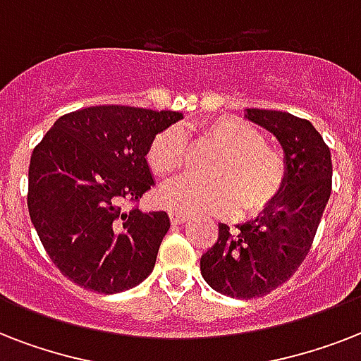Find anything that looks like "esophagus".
I'll use <instances>...</instances> for the list:
<instances>
[{
    "instance_id": "esophagus-1",
    "label": "esophagus",
    "mask_w": 361,
    "mask_h": 361,
    "mask_svg": "<svg viewBox=\"0 0 361 361\" xmlns=\"http://www.w3.org/2000/svg\"><path fill=\"white\" fill-rule=\"evenodd\" d=\"M187 219H189L187 215L176 214V212H170V223H172V225H183Z\"/></svg>"
}]
</instances>
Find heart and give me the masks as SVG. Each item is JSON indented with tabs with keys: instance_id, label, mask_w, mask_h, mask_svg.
Listing matches in <instances>:
<instances>
[{
	"instance_id": "1",
	"label": "heart",
	"mask_w": 361,
	"mask_h": 361,
	"mask_svg": "<svg viewBox=\"0 0 361 361\" xmlns=\"http://www.w3.org/2000/svg\"><path fill=\"white\" fill-rule=\"evenodd\" d=\"M200 136L221 149L214 164L215 181L198 183L180 178L159 191V202L170 212L183 215L240 212L260 214L285 185V163L277 152L266 146L264 135L249 121L223 116L202 125ZM147 164L155 176L169 178L185 164L187 142L180 127L161 130L147 147Z\"/></svg>"
}]
</instances>
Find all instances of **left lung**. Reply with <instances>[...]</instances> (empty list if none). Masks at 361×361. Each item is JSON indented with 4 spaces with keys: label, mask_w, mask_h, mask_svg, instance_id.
I'll list each match as a JSON object with an SVG mask.
<instances>
[{
    "label": "left lung",
    "mask_w": 361,
    "mask_h": 361,
    "mask_svg": "<svg viewBox=\"0 0 361 361\" xmlns=\"http://www.w3.org/2000/svg\"><path fill=\"white\" fill-rule=\"evenodd\" d=\"M245 118L279 140L285 152L283 191L257 219L231 228L200 258V274L231 298L266 296L307 257L331 192V153L313 123L279 110L247 109Z\"/></svg>",
    "instance_id": "1"
}]
</instances>
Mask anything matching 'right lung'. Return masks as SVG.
<instances>
[{
  "label": "right lung",
  "instance_id": "add662e5",
  "mask_svg": "<svg viewBox=\"0 0 361 361\" xmlns=\"http://www.w3.org/2000/svg\"><path fill=\"white\" fill-rule=\"evenodd\" d=\"M183 116L103 104L61 116L30 161L27 209L65 277L99 294L140 285L170 228L166 212L125 208L153 187L147 147Z\"/></svg>",
  "mask_w": 361,
  "mask_h": 361
}]
</instances>
